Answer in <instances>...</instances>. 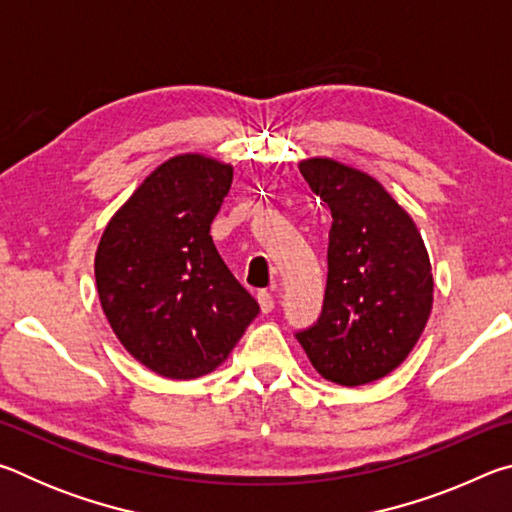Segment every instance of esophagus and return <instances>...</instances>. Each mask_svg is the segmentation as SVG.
<instances>
[{
	"label": "esophagus",
	"mask_w": 512,
	"mask_h": 512,
	"mask_svg": "<svg viewBox=\"0 0 512 512\" xmlns=\"http://www.w3.org/2000/svg\"><path fill=\"white\" fill-rule=\"evenodd\" d=\"M257 302H259V307H262L264 314H268V311H273V307H275V296H273V293H268V291H259Z\"/></svg>",
	"instance_id": "obj_1"
}]
</instances>
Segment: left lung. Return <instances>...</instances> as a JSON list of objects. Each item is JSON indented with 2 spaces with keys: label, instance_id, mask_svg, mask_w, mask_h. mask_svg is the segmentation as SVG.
Returning <instances> with one entry per match:
<instances>
[{
  "label": "left lung",
  "instance_id": "8db88e82",
  "mask_svg": "<svg viewBox=\"0 0 512 512\" xmlns=\"http://www.w3.org/2000/svg\"><path fill=\"white\" fill-rule=\"evenodd\" d=\"M300 173L332 228L323 311L296 339L325 379L370 384L409 357L427 325V248L411 216L368 173L329 158L300 162Z\"/></svg>",
  "mask_w": 512,
  "mask_h": 512
}]
</instances>
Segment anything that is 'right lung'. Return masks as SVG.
I'll return each instance as SVG.
<instances>
[{
	"instance_id": "obj_1",
	"label": "right lung",
	"mask_w": 512,
	"mask_h": 512,
	"mask_svg": "<svg viewBox=\"0 0 512 512\" xmlns=\"http://www.w3.org/2000/svg\"><path fill=\"white\" fill-rule=\"evenodd\" d=\"M230 185V164L176 155L135 189L99 241L103 314L121 345L162 377L212 372L259 314L210 235Z\"/></svg>"
}]
</instances>
